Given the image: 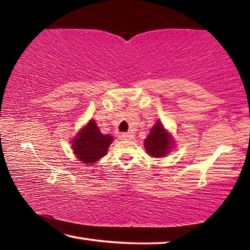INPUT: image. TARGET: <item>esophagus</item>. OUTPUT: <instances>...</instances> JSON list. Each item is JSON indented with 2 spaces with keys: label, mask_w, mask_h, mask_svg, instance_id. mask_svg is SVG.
Returning a JSON list of instances; mask_svg holds the SVG:
<instances>
[{
  "label": "esophagus",
  "mask_w": 250,
  "mask_h": 250,
  "mask_svg": "<svg viewBox=\"0 0 250 250\" xmlns=\"http://www.w3.org/2000/svg\"><path fill=\"white\" fill-rule=\"evenodd\" d=\"M121 138L124 139V140H132V139L134 138V135H133V133L128 132V133H124V134H122Z\"/></svg>",
  "instance_id": "34e87169"
}]
</instances>
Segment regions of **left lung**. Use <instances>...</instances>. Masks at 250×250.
<instances>
[{"mask_svg": "<svg viewBox=\"0 0 250 250\" xmlns=\"http://www.w3.org/2000/svg\"><path fill=\"white\" fill-rule=\"evenodd\" d=\"M174 146L172 134L164 128L160 120L155 122L150 130L149 135L145 139L146 151L152 158H164L170 153Z\"/></svg>", "mask_w": 250, "mask_h": 250, "instance_id": "obj_1", "label": "left lung"}]
</instances>
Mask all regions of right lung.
Listing matches in <instances>:
<instances>
[{"label": "right lung", "mask_w": 250, "mask_h": 250, "mask_svg": "<svg viewBox=\"0 0 250 250\" xmlns=\"http://www.w3.org/2000/svg\"><path fill=\"white\" fill-rule=\"evenodd\" d=\"M113 141L110 134H103L96 121L91 119L79 129L71 140V149L82 163H96L108 153V149Z\"/></svg>", "instance_id": "right-lung-1"}]
</instances>
